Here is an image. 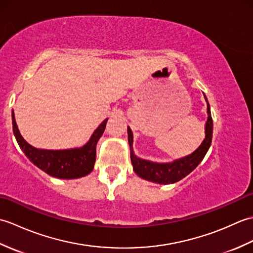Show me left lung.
Masks as SVG:
<instances>
[{
  "label": "left lung",
  "instance_id": "8db88e82",
  "mask_svg": "<svg viewBox=\"0 0 253 253\" xmlns=\"http://www.w3.org/2000/svg\"><path fill=\"white\" fill-rule=\"evenodd\" d=\"M206 98V95H204ZM206 101L208 102L207 98ZM213 132V121L210 111V105L208 102V120L206 123V138L203 139L202 143L192 153L186 155L184 158L177 159L169 163H154L150 161L141 160L137 158L133 151L130 153L131 164L133 166L135 173L140 176L141 178L147 179L158 184H173L184 178L189 173L195 169L198 164L203 160L204 155L207 154L208 150L212 142ZM128 142L132 147V132L128 127ZM132 149V148H131Z\"/></svg>",
  "mask_w": 253,
  "mask_h": 253
}]
</instances>
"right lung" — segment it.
<instances>
[{"label":"right lung","instance_id":"1","mask_svg":"<svg viewBox=\"0 0 253 253\" xmlns=\"http://www.w3.org/2000/svg\"><path fill=\"white\" fill-rule=\"evenodd\" d=\"M13 131L20 149L32 163L50 176L56 178L72 179L88 175L93 169L96 157V143L103 135L107 118L96 128L90 140L82 148L68 150L36 149L21 137L16 125L13 112Z\"/></svg>","mask_w":253,"mask_h":253}]
</instances>
